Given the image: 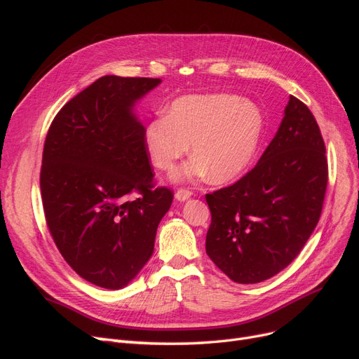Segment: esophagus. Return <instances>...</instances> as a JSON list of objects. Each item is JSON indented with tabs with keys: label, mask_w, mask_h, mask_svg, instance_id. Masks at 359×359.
<instances>
[{
	"label": "esophagus",
	"mask_w": 359,
	"mask_h": 359,
	"mask_svg": "<svg viewBox=\"0 0 359 359\" xmlns=\"http://www.w3.org/2000/svg\"><path fill=\"white\" fill-rule=\"evenodd\" d=\"M193 196V191L191 190H189V189H178L177 190V193H175V198L178 199V201H187V199H190Z\"/></svg>",
	"instance_id": "34e87169"
}]
</instances>
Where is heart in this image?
Wrapping results in <instances>:
<instances>
[{"instance_id":"1","label":"heart","mask_w":359,"mask_h":359,"mask_svg":"<svg viewBox=\"0 0 359 359\" xmlns=\"http://www.w3.org/2000/svg\"><path fill=\"white\" fill-rule=\"evenodd\" d=\"M264 115L243 97L227 93L186 95L173 102L166 116L145 128V145L154 166L170 172L187 154L194 156L175 173L177 180L231 181L253 161L264 135Z\"/></svg>"}]
</instances>
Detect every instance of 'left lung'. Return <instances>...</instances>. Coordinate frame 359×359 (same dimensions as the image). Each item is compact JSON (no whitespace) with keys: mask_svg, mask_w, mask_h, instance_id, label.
Masks as SVG:
<instances>
[{"mask_svg":"<svg viewBox=\"0 0 359 359\" xmlns=\"http://www.w3.org/2000/svg\"><path fill=\"white\" fill-rule=\"evenodd\" d=\"M327 184L320 128L309 107L290 95L257 165L232 186L205 194L211 211L206 255L236 283L278 274L316 227Z\"/></svg>","mask_w":359,"mask_h":359,"instance_id":"8db88e82","label":"left lung"}]
</instances>
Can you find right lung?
Instances as JSON below:
<instances>
[{
    "label": "right lung",
    "mask_w": 359,
    "mask_h": 359,
    "mask_svg": "<svg viewBox=\"0 0 359 359\" xmlns=\"http://www.w3.org/2000/svg\"><path fill=\"white\" fill-rule=\"evenodd\" d=\"M160 82L103 76L61 107L46 135L40 190L49 233L76 274L104 289L124 287L148 262L173 201L156 186L145 128L132 115Z\"/></svg>",
    "instance_id": "right-lung-1"
}]
</instances>
